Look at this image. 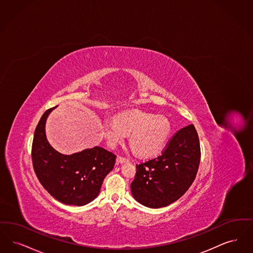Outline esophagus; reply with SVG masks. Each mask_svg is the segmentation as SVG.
Returning a JSON list of instances; mask_svg holds the SVG:
<instances>
[{"instance_id":"obj_1","label":"esophagus","mask_w":253,"mask_h":253,"mask_svg":"<svg viewBox=\"0 0 253 253\" xmlns=\"http://www.w3.org/2000/svg\"><path fill=\"white\" fill-rule=\"evenodd\" d=\"M128 160L126 159V158H124V157H122V156H118L117 157V159H116V162L118 163V164H123V163H126V162H127Z\"/></svg>"}]
</instances>
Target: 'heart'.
Instances as JSON below:
<instances>
[{
    "label": "heart",
    "instance_id": "1",
    "mask_svg": "<svg viewBox=\"0 0 253 253\" xmlns=\"http://www.w3.org/2000/svg\"><path fill=\"white\" fill-rule=\"evenodd\" d=\"M103 134L114 147L129 135L128 143L139 157H151L159 153L171 134V124L162 115L142 111L125 112L115 119H107L102 126Z\"/></svg>",
    "mask_w": 253,
    "mask_h": 253
}]
</instances>
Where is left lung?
I'll return each instance as SVG.
<instances>
[{
	"label": "left lung",
	"mask_w": 253,
	"mask_h": 253,
	"mask_svg": "<svg viewBox=\"0 0 253 253\" xmlns=\"http://www.w3.org/2000/svg\"><path fill=\"white\" fill-rule=\"evenodd\" d=\"M200 157L198 132L191 124L172 136L162 154L136 165L133 197L149 208L175 202L194 182Z\"/></svg>",
	"instance_id": "left-lung-1"
}]
</instances>
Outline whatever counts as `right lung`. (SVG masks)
<instances>
[{
    "mask_svg": "<svg viewBox=\"0 0 253 253\" xmlns=\"http://www.w3.org/2000/svg\"><path fill=\"white\" fill-rule=\"evenodd\" d=\"M53 109L44 112L35 130L34 171L53 198L64 204L82 206L98 196L105 176L115 165L116 155L99 146L68 156L55 151L45 135V122Z\"/></svg>",
    "mask_w": 253,
    "mask_h": 253,
    "instance_id": "right-lung-1",
    "label": "right lung"
}]
</instances>
